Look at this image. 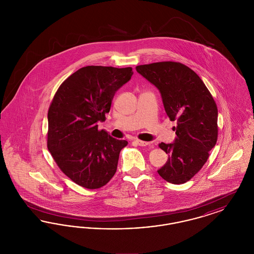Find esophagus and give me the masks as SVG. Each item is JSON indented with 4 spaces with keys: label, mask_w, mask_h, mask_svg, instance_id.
<instances>
[{
    "label": "esophagus",
    "mask_w": 254,
    "mask_h": 254,
    "mask_svg": "<svg viewBox=\"0 0 254 254\" xmlns=\"http://www.w3.org/2000/svg\"><path fill=\"white\" fill-rule=\"evenodd\" d=\"M135 142L140 145V146H145V145H150V143L145 142V141H141V140H135Z\"/></svg>",
    "instance_id": "34e87169"
}]
</instances>
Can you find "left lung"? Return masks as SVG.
Segmentation results:
<instances>
[{
    "mask_svg": "<svg viewBox=\"0 0 254 254\" xmlns=\"http://www.w3.org/2000/svg\"><path fill=\"white\" fill-rule=\"evenodd\" d=\"M137 72L155 85L177 138L159 144L169 159L158 170L167 182L190 181L203 168L218 138L216 103L201 78L178 62H158L136 66Z\"/></svg>",
    "mask_w": 254,
    "mask_h": 254,
    "instance_id": "8db88e82",
    "label": "left lung"
}]
</instances>
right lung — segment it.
Wrapping results in <instances>:
<instances>
[{
    "label": "right lung",
    "mask_w": 254,
    "mask_h": 254,
    "mask_svg": "<svg viewBox=\"0 0 254 254\" xmlns=\"http://www.w3.org/2000/svg\"><path fill=\"white\" fill-rule=\"evenodd\" d=\"M132 74V67H82L62 83L49 106V152L63 173L85 189L110 181L127 145L99 130L97 122L106 120L115 92Z\"/></svg>",
    "instance_id": "right-lung-1"
}]
</instances>
